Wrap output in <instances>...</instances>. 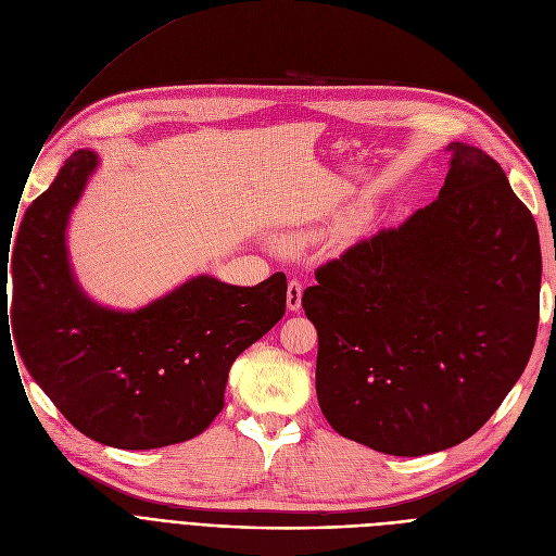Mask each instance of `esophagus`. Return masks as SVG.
Masks as SVG:
<instances>
[{
    "instance_id": "1",
    "label": "esophagus",
    "mask_w": 556,
    "mask_h": 556,
    "mask_svg": "<svg viewBox=\"0 0 556 556\" xmlns=\"http://www.w3.org/2000/svg\"><path fill=\"white\" fill-rule=\"evenodd\" d=\"M301 299H303V285L299 280H291L287 285V309L299 312L301 309Z\"/></svg>"
}]
</instances>
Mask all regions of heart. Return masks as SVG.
Segmentation results:
<instances>
[{
    "label": "heart",
    "mask_w": 556,
    "mask_h": 556,
    "mask_svg": "<svg viewBox=\"0 0 556 556\" xmlns=\"http://www.w3.org/2000/svg\"><path fill=\"white\" fill-rule=\"evenodd\" d=\"M309 238H312V233H293V236H291V242H293V244H305Z\"/></svg>",
    "instance_id": "heart-1"
}]
</instances>
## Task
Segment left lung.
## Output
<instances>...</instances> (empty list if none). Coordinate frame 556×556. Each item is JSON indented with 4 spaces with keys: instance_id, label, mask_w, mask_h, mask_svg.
<instances>
[{
    "instance_id": "obj_1",
    "label": "left lung",
    "mask_w": 556,
    "mask_h": 556,
    "mask_svg": "<svg viewBox=\"0 0 556 556\" xmlns=\"http://www.w3.org/2000/svg\"><path fill=\"white\" fill-rule=\"evenodd\" d=\"M438 200L316 271V395L330 427L417 458L471 438L539 328L536 222L498 163L453 141Z\"/></svg>"
}]
</instances>
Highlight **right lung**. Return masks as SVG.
<instances>
[{
	"label": "right lung",
	"mask_w": 556,
	"mask_h": 556,
	"mask_svg": "<svg viewBox=\"0 0 556 556\" xmlns=\"http://www.w3.org/2000/svg\"><path fill=\"white\" fill-rule=\"evenodd\" d=\"M98 163L93 150H76L22 219L13 282L22 362L96 442L127 451L186 442L222 410L236 358L282 318L287 278L238 287L202 274L139 309L96 303L76 280L67 228Z\"/></svg>",
	"instance_id": "add662e5"
}]
</instances>
